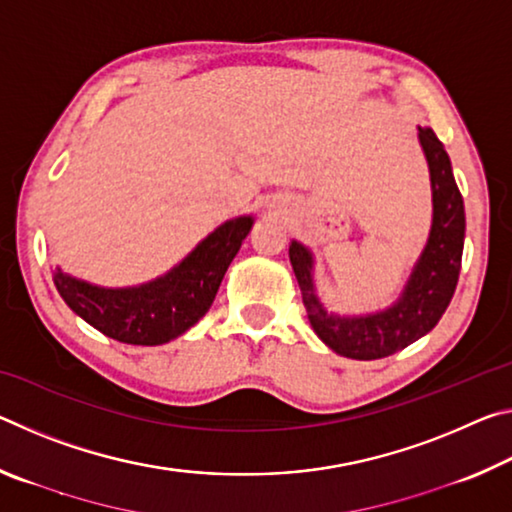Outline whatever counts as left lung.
Segmentation results:
<instances>
[{"label":"left lung","mask_w":512,"mask_h":512,"mask_svg":"<svg viewBox=\"0 0 512 512\" xmlns=\"http://www.w3.org/2000/svg\"><path fill=\"white\" fill-rule=\"evenodd\" d=\"M418 140L431 176V232L402 296L391 307L366 316L329 314L316 296L311 273L314 255L300 241H291L289 246V259L309 323L318 339L341 357L372 361L404 350L438 325L456 291L465 239L463 196L456 187L452 162L436 133L431 128H418Z\"/></svg>","instance_id":"1"}]
</instances>
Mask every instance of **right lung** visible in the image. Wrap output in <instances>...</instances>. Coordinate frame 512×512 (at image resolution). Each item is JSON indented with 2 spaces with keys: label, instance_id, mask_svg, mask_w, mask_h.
I'll use <instances>...</instances> for the list:
<instances>
[{
  "label": "right lung",
  "instance_id": "right-lung-1",
  "mask_svg": "<svg viewBox=\"0 0 512 512\" xmlns=\"http://www.w3.org/2000/svg\"><path fill=\"white\" fill-rule=\"evenodd\" d=\"M253 228V216L225 221L176 268L128 289H106L56 268L54 284L67 307L119 343L162 345L185 334L212 307L221 280Z\"/></svg>",
  "mask_w": 512,
  "mask_h": 512
}]
</instances>
